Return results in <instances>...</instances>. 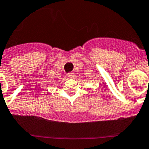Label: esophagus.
<instances>
[{
	"label": "esophagus",
	"instance_id": "obj_1",
	"mask_svg": "<svg viewBox=\"0 0 149 149\" xmlns=\"http://www.w3.org/2000/svg\"><path fill=\"white\" fill-rule=\"evenodd\" d=\"M68 76L69 78H73L74 77V73L73 72H70L68 73Z\"/></svg>",
	"mask_w": 149,
	"mask_h": 149
}]
</instances>
